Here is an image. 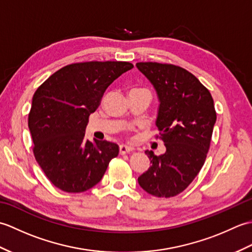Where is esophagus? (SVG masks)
I'll use <instances>...</instances> for the list:
<instances>
[{
	"label": "esophagus",
	"instance_id": "esophagus-1",
	"mask_svg": "<svg viewBox=\"0 0 252 252\" xmlns=\"http://www.w3.org/2000/svg\"><path fill=\"white\" fill-rule=\"evenodd\" d=\"M132 151H133V148L130 147V146H126V145H120V147H119V153H120L121 155L131 153Z\"/></svg>",
	"mask_w": 252,
	"mask_h": 252
}]
</instances>
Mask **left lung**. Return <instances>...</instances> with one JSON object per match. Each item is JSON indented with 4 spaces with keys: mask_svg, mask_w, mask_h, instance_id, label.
<instances>
[{
    "mask_svg": "<svg viewBox=\"0 0 252 252\" xmlns=\"http://www.w3.org/2000/svg\"><path fill=\"white\" fill-rule=\"evenodd\" d=\"M136 67L157 92L156 126L165 146L160 156L145 152L152 165L137 181L148 194L173 197L194 181L205 163L217 121L213 98L184 68L152 62Z\"/></svg>",
    "mask_w": 252,
    "mask_h": 252,
    "instance_id": "obj_1",
    "label": "left lung"
}]
</instances>
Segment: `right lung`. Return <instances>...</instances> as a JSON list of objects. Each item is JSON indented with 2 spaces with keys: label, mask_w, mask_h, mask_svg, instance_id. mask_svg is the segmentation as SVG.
I'll return each instance as SVG.
<instances>
[{
  "label": "right lung",
  "mask_w": 252,
  "mask_h": 252,
  "mask_svg": "<svg viewBox=\"0 0 252 252\" xmlns=\"http://www.w3.org/2000/svg\"><path fill=\"white\" fill-rule=\"evenodd\" d=\"M132 68L127 62L71 63L35 91L28 118L33 154L57 189L67 192L92 189L118 156L117 144L85 140V127L106 89Z\"/></svg>",
  "instance_id": "1"
}]
</instances>
